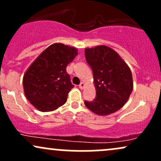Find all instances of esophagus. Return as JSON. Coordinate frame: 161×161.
Segmentation results:
<instances>
[{
  "mask_svg": "<svg viewBox=\"0 0 161 161\" xmlns=\"http://www.w3.org/2000/svg\"><path fill=\"white\" fill-rule=\"evenodd\" d=\"M85 86H86V85H85L84 82H81L80 84H79V88H80V89H83V88H85Z\"/></svg>",
  "mask_w": 161,
  "mask_h": 161,
  "instance_id": "obj_1",
  "label": "esophagus"
}]
</instances>
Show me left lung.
I'll list each match as a JSON object with an SVG mask.
<instances>
[{
    "instance_id": "1",
    "label": "left lung",
    "mask_w": 161,
    "mask_h": 161,
    "mask_svg": "<svg viewBox=\"0 0 161 161\" xmlns=\"http://www.w3.org/2000/svg\"><path fill=\"white\" fill-rule=\"evenodd\" d=\"M86 61L93 73L96 97L85 101L86 108L99 116L123 108L133 89L130 68L114 50L105 45L85 49Z\"/></svg>"
}]
</instances>
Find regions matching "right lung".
<instances>
[{
    "label": "right lung",
    "instance_id": "1",
    "mask_svg": "<svg viewBox=\"0 0 161 161\" xmlns=\"http://www.w3.org/2000/svg\"><path fill=\"white\" fill-rule=\"evenodd\" d=\"M78 55L75 47L54 43L38 55L24 73V93L31 104L42 112L57 110L66 102L74 87L66 66Z\"/></svg>",
    "mask_w": 161,
    "mask_h": 161
}]
</instances>
